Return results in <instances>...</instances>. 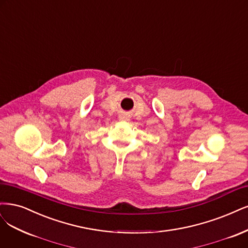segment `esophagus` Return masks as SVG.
Listing matches in <instances>:
<instances>
[{
  "mask_svg": "<svg viewBox=\"0 0 248 248\" xmlns=\"http://www.w3.org/2000/svg\"><path fill=\"white\" fill-rule=\"evenodd\" d=\"M121 120L124 121V120H126V118H125V117H121Z\"/></svg>",
  "mask_w": 248,
  "mask_h": 248,
  "instance_id": "1",
  "label": "esophagus"
}]
</instances>
